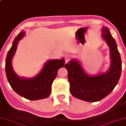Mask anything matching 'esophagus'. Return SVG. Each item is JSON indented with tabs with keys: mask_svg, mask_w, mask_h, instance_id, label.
I'll list each match as a JSON object with an SVG mask.
<instances>
[{
	"mask_svg": "<svg viewBox=\"0 0 126 126\" xmlns=\"http://www.w3.org/2000/svg\"><path fill=\"white\" fill-rule=\"evenodd\" d=\"M70 58H71V56L69 55V54H66V55H65V56H64V60H65V62H66V63H68V62L70 61Z\"/></svg>",
	"mask_w": 126,
	"mask_h": 126,
	"instance_id": "34e87169",
	"label": "esophagus"
}]
</instances>
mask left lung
<instances>
[{
    "label": "left lung",
    "mask_w": 126,
    "mask_h": 126,
    "mask_svg": "<svg viewBox=\"0 0 126 126\" xmlns=\"http://www.w3.org/2000/svg\"><path fill=\"white\" fill-rule=\"evenodd\" d=\"M101 32L102 38L110 49V65L107 72L89 75L77 59H72L64 65L68 71L71 94L87 102L98 101L108 96L117 84L121 75L122 62L115 40L108 27L103 26Z\"/></svg>",
    "instance_id": "1"
}]
</instances>
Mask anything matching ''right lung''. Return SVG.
<instances>
[{
	"label": "right lung",
	"mask_w": 126,
	"mask_h": 126,
	"mask_svg": "<svg viewBox=\"0 0 126 126\" xmlns=\"http://www.w3.org/2000/svg\"><path fill=\"white\" fill-rule=\"evenodd\" d=\"M25 35L24 31L19 33L7 52L5 66L7 80L13 90L19 96L30 100L44 99L51 94V85L58 70L64 66L65 61L63 58L60 60H48L36 76L32 78L18 76L13 70L12 60L16 53L18 42Z\"/></svg>",
	"instance_id": "add662e5"
}]
</instances>
